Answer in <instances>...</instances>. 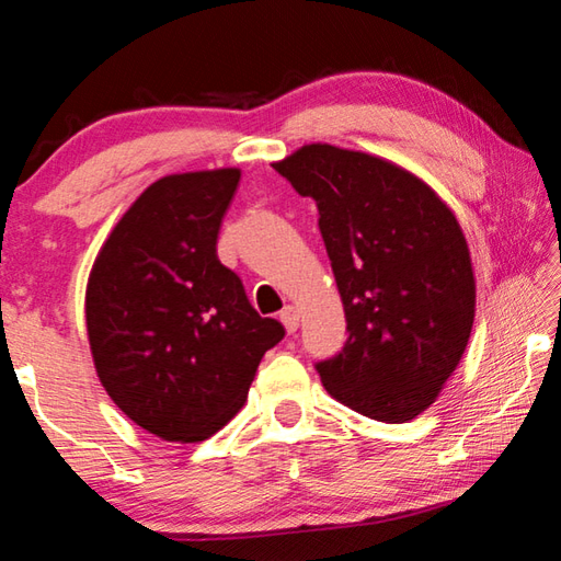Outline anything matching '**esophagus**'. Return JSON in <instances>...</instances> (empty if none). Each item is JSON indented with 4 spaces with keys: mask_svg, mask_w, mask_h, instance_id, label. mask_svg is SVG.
<instances>
[{
    "mask_svg": "<svg viewBox=\"0 0 561 561\" xmlns=\"http://www.w3.org/2000/svg\"><path fill=\"white\" fill-rule=\"evenodd\" d=\"M279 319H282V324H284V329L289 331V334H294V331L299 329V311H297V307H284Z\"/></svg>",
    "mask_w": 561,
    "mask_h": 561,
    "instance_id": "34e87169",
    "label": "esophagus"
}]
</instances>
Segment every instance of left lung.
<instances>
[{"label":"left lung","mask_w":561,"mask_h":561,"mask_svg":"<svg viewBox=\"0 0 561 561\" xmlns=\"http://www.w3.org/2000/svg\"><path fill=\"white\" fill-rule=\"evenodd\" d=\"M319 210L348 339L317 371L374 421L423 413L468 346L474 277L450 207L383 158L311 144L274 163Z\"/></svg>","instance_id":"left-lung-1"}]
</instances>
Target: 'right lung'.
Masks as SVG:
<instances>
[{
	"instance_id": "add662e5",
	"label": "right lung",
	"mask_w": 561,
	"mask_h": 561,
	"mask_svg": "<svg viewBox=\"0 0 561 561\" xmlns=\"http://www.w3.org/2000/svg\"><path fill=\"white\" fill-rule=\"evenodd\" d=\"M240 170L160 178L113 227L87 289L103 388L163 440L210 438L240 411L264 351L284 339L217 260Z\"/></svg>"
}]
</instances>
